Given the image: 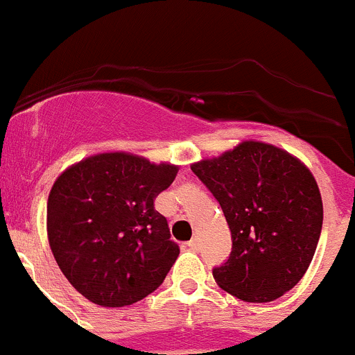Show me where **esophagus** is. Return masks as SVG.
Wrapping results in <instances>:
<instances>
[{
    "label": "esophagus",
    "instance_id": "obj_1",
    "mask_svg": "<svg viewBox=\"0 0 355 355\" xmlns=\"http://www.w3.org/2000/svg\"><path fill=\"white\" fill-rule=\"evenodd\" d=\"M187 247L191 248V250H194V252H198V250H200V240H198V238H193V240L187 243Z\"/></svg>",
    "mask_w": 355,
    "mask_h": 355
}]
</instances>
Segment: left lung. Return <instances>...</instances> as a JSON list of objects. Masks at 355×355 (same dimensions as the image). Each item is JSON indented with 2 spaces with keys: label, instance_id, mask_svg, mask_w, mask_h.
I'll list each match as a JSON object with an SVG mask.
<instances>
[{
  "label": "left lung",
  "instance_id": "left-lung-1",
  "mask_svg": "<svg viewBox=\"0 0 355 355\" xmlns=\"http://www.w3.org/2000/svg\"><path fill=\"white\" fill-rule=\"evenodd\" d=\"M231 231L230 259L214 278L238 300L268 303L293 289L312 263L322 230L319 185L297 157L263 141L194 162Z\"/></svg>",
  "mask_w": 355,
  "mask_h": 355
}]
</instances>
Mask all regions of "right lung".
I'll use <instances>...</instances> for the list:
<instances>
[{
    "mask_svg": "<svg viewBox=\"0 0 355 355\" xmlns=\"http://www.w3.org/2000/svg\"><path fill=\"white\" fill-rule=\"evenodd\" d=\"M177 173L168 162L105 152L59 175L47 203L49 243L82 296L117 308L161 286L180 248L154 200Z\"/></svg>",
    "mask_w": 355,
    "mask_h": 355,
    "instance_id": "obj_1",
    "label": "right lung"
}]
</instances>
